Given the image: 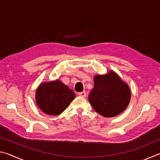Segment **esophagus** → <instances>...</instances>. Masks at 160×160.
<instances>
[{
	"instance_id": "1",
	"label": "esophagus",
	"mask_w": 160,
	"mask_h": 160,
	"mask_svg": "<svg viewBox=\"0 0 160 160\" xmlns=\"http://www.w3.org/2000/svg\"><path fill=\"white\" fill-rule=\"evenodd\" d=\"M78 95L80 96V97H86V92H82L78 93Z\"/></svg>"
}]
</instances>
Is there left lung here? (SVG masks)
Returning a JSON list of instances; mask_svg holds the SVG:
<instances>
[{
    "mask_svg": "<svg viewBox=\"0 0 160 160\" xmlns=\"http://www.w3.org/2000/svg\"><path fill=\"white\" fill-rule=\"evenodd\" d=\"M93 109L104 117H114L126 109L131 100L128 85L113 70L94 77V88L88 97Z\"/></svg>",
    "mask_w": 160,
    "mask_h": 160,
    "instance_id": "obj_1",
    "label": "left lung"
}]
</instances>
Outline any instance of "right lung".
<instances>
[{
    "mask_svg": "<svg viewBox=\"0 0 160 160\" xmlns=\"http://www.w3.org/2000/svg\"><path fill=\"white\" fill-rule=\"evenodd\" d=\"M75 94L60 80L43 82L36 91V102L42 112L59 115L75 99Z\"/></svg>",
    "mask_w": 160,
    "mask_h": 160,
    "instance_id": "obj_1",
    "label": "right lung"
}]
</instances>
